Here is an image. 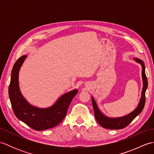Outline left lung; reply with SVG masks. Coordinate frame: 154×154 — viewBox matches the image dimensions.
Segmentation results:
<instances>
[{
    "mask_svg": "<svg viewBox=\"0 0 154 154\" xmlns=\"http://www.w3.org/2000/svg\"><path fill=\"white\" fill-rule=\"evenodd\" d=\"M134 60L136 62L141 65L142 70V81H143V87L142 91V95L139 103L136 109L132 111L131 112L126 114L125 116L121 117H109L104 114L99 109L97 104L94 100V98L91 97L92 99V104L94 109V116L97 121L101 126H103L104 128L110 129V130H117V129H122L127 126L128 124L132 122V121L135 119V118L141 113L143 107L145 105L146 102V91L148 87V79H147L146 75L145 73V65L143 61L138 58H135Z\"/></svg>",
    "mask_w": 154,
    "mask_h": 154,
    "instance_id": "8db88e82",
    "label": "left lung"
}]
</instances>
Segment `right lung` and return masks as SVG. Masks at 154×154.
<instances>
[{
  "instance_id": "1",
  "label": "right lung",
  "mask_w": 154,
  "mask_h": 154,
  "mask_svg": "<svg viewBox=\"0 0 154 154\" xmlns=\"http://www.w3.org/2000/svg\"><path fill=\"white\" fill-rule=\"evenodd\" d=\"M27 55H22L13 66L8 94L14 113L18 119L32 129L41 130L51 128L60 124L66 116L69 106L78 93L75 89L62 94L54 104L46 108L34 106L25 99L19 86V72Z\"/></svg>"
}]
</instances>
